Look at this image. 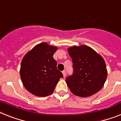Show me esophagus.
<instances>
[{
  "label": "esophagus",
  "instance_id": "34e87169",
  "mask_svg": "<svg viewBox=\"0 0 121 121\" xmlns=\"http://www.w3.org/2000/svg\"><path fill=\"white\" fill-rule=\"evenodd\" d=\"M62 73H63V77L65 78L66 76V72L65 70H64L62 71Z\"/></svg>",
  "mask_w": 121,
  "mask_h": 121
}]
</instances>
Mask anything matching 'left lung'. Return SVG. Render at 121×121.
<instances>
[{
	"instance_id": "left-lung-1",
	"label": "left lung",
	"mask_w": 121,
	"mask_h": 121,
	"mask_svg": "<svg viewBox=\"0 0 121 121\" xmlns=\"http://www.w3.org/2000/svg\"><path fill=\"white\" fill-rule=\"evenodd\" d=\"M73 63L74 73L66 79L71 92L86 98L95 95L104 86L108 76L104 60L87 45H74L68 48Z\"/></svg>"
}]
</instances>
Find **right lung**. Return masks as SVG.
Instances as JSON below:
<instances>
[{
    "instance_id": "obj_1",
    "label": "right lung",
    "mask_w": 121,
    "mask_h": 121,
    "mask_svg": "<svg viewBox=\"0 0 121 121\" xmlns=\"http://www.w3.org/2000/svg\"><path fill=\"white\" fill-rule=\"evenodd\" d=\"M57 49L56 46L43 42L23 56L20 74L24 87L32 95L40 97L52 95L60 79L63 77L53 57Z\"/></svg>"
}]
</instances>
